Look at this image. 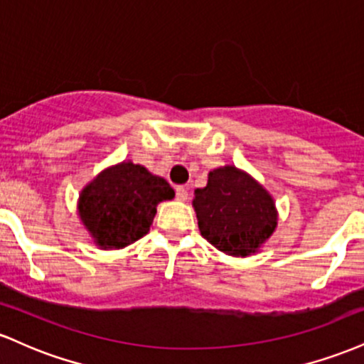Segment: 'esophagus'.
<instances>
[{
	"mask_svg": "<svg viewBox=\"0 0 364 364\" xmlns=\"http://www.w3.org/2000/svg\"><path fill=\"white\" fill-rule=\"evenodd\" d=\"M188 186H178L176 188V198L179 200V202H186L188 200Z\"/></svg>",
	"mask_w": 364,
	"mask_h": 364,
	"instance_id": "34e87169",
	"label": "esophagus"
}]
</instances>
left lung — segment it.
<instances>
[{
  "label": "left lung",
  "mask_w": 364,
  "mask_h": 364,
  "mask_svg": "<svg viewBox=\"0 0 364 364\" xmlns=\"http://www.w3.org/2000/svg\"><path fill=\"white\" fill-rule=\"evenodd\" d=\"M191 203L200 235L231 257L255 255L277 228L272 195L236 166L210 171L207 186L196 188Z\"/></svg>",
  "instance_id": "8db88e82"
}]
</instances>
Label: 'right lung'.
I'll list each match as a JSON object with an SVG mask.
<instances>
[{"label": "right lung", "mask_w": 364, "mask_h": 364, "mask_svg": "<svg viewBox=\"0 0 364 364\" xmlns=\"http://www.w3.org/2000/svg\"><path fill=\"white\" fill-rule=\"evenodd\" d=\"M171 198L174 190L164 178L123 161L87 183L78 196L77 212L95 246L119 250L147 235L157 205Z\"/></svg>", "instance_id": "1"}]
</instances>
